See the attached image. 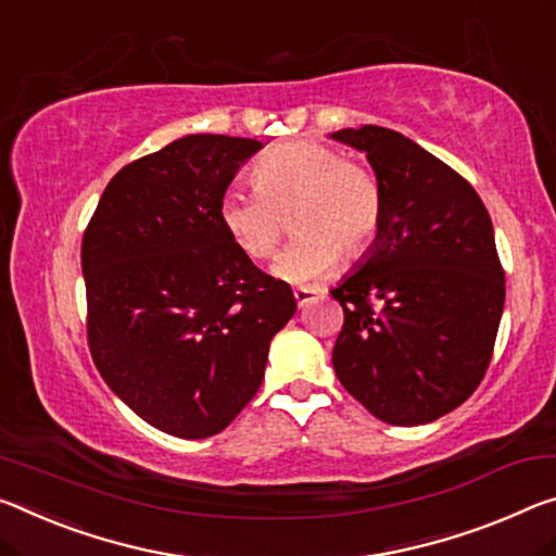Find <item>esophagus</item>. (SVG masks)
<instances>
[{"mask_svg":"<svg viewBox=\"0 0 556 556\" xmlns=\"http://www.w3.org/2000/svg\"><path fill=\"white\" fill-rule=\"evenodd\" d=\"M316 294H319V289H316V287H302V289H294V299H296V304H299V306L312 304L314 299H316Z\"/></svg>","mask_w":556,"mask_h":556,"instance_id":"1","label":"esophagus"}]
</instances>
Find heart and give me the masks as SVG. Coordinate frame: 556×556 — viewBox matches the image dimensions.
<instances>
[{"label":"heart","instance_id":"b5f03b06","mask_svg":"<svg viewBox=\"0 0 556 556\" xmlns=\"http://www.w3.org/2000/svg\"><path fill=\"white\" fill-rule=\"evenodd\" d=\"M252 180L257 192H227L217 219L247 260L264 262L292 217L296 237L271 267L287 285H312L341 257L361 260L381 232V180L337 148L309 140L277 146L254 167Z\"/></svg>","mask_w":556,"mask_h":556}]
</instances>
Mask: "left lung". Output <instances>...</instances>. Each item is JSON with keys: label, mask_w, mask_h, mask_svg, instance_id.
<instances>
[{"label": "left lung", "mask_w": 556, "mask_h": 556, "mask_svg": "<svg viewBox=\"0 0 556 556\" xmlns=\"http://www.w3.org/2000/svg\"><path fill=\"white\" fill-rule=\"evenodd\" d=\"M364 151L383 188L366 260L331 296L343 326L331 364L378 420L422 426L478 389L505 306L492 219L472 185L381 126L331 134Z\"/></svg>", "instance_id": "1"}]
</instances>
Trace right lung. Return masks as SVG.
<instances>
[{
    "label": "right lung",
    "instance_id": "obj_1",
    "mask_svg": "<svg viewBox=\"0 0 556 556\" xmlns=\"http://www.w3.org/2000/svg\"><path fill=\"white\" fill-rule=\"evenodd\" d=\"M260 140L198 134L113 175L81 242L86 331L103 381L167 435L225 430L260 391L296 299L217 219Z\"/></svg>",
    "mask_w": 556,
    "mask_h": 556
}]
</instances>
